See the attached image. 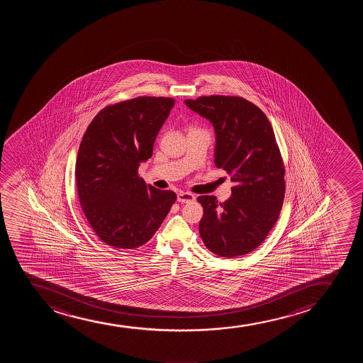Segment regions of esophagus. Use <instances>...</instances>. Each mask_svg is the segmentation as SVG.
<instances>
[{
	"mask_svg": "<svg viewBox=\"0 0 363 363\" xmlns=\"http://www.w3.org/2000/svg\"><path fill=\"white\" fill-rule=\"evenodd\" d=\"M177 197H178V202H182V203H189V202L195 201V196L190 192L180 191Z\"/></svg>",
	"mask_w": 363,
	"mask_h": 363,
	"instance_id": "34e87169",
	"label": "esophagus"
}]
</instances>
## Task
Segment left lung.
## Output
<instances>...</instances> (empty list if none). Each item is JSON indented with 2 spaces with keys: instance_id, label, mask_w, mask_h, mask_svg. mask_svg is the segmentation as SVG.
Masks as SVG:
<instances>
[{
  "instance_id": "1",
  "label": "left lung",
  "mask_w": 363,
  "mask_h": 363,
  "mask_svg": "<svg viewBox=\"0 0 363 363\" xmlns=\"http://www.w3.org/2000/svg\"><path fill=\"white\" fill-rule=\"evenodd\" d=\"M185 104L212 122L214 163L235 184L225 202L197 197L203 207L201 238L219 257L248 255L267 238L284 204V166L274 130L267 115L242 96H199Z\"/></svg>"
}]
</instances>
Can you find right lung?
<instances>
[{
	"label": "right lung",
	"instance_id": "obj_1",
	"mask_svg": "<svg viewBox=\"0 0 363 363\" xmlns=\"http://www.w3.org/2000/svg\"><path fill=\"white\" fill-rule=\"evenodd\" d=\"M173 106V98L138 96L105 106L87 127L76 160V186L89 225L108 246L145 245L177 200L172 190L146 185L138 174Z\"/></svg>",
	"mask_w": 363,
	"mask_h": 363
}]
</instances>
